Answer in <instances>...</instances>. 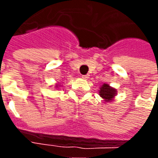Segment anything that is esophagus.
<instances>
[{"label":"esophagus","mask_w":158,"mask_h":158,"mask_svg":"<svg viewBox=\"0 0 158 158\" xmlns=\"http://www.w3.org/2000/svg\"><path fill=\"white\" fill-rule=\"evenodd\" d=\"M89 74H85V75H82V78L83 79H87L88 78H89Z\"/></svg>","instance_id":"obj_1"}]
</instances>
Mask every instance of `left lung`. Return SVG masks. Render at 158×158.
I'll use <instances>...</instances> for the list:
<instances>
[{"instance_id":"1","label":"left lung","mask_w":158,"mask_h":158,"mask_svg":"<svg viewBox=\"0 0 158 158\" xmlns=\"http://www.w3.org/2000/svg\"><path fill=\"white\" fill-rule=\"evenodd\" d=\"M99 93L100 96L106 100V102H108V101H111L114 97L115 94H116V89H114L112 87H110L107 84H104L101 87Z\"/></svg>"}]
</instances>
